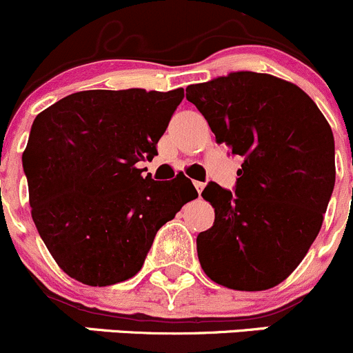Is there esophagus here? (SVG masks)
I'll return each instance as SVG.
<instances>
[{
  "label": "esophagus",
  "instance_id": "esophagus-1",
  "mask_svg": "<svg viewBox=\"0 0 353 353\" xmlns=\"http://www.w3.org/2000/svg\"><path fill=\"white\" fill-rule=\"evenodd\" d=\"M194 188H196L198 194H199V196H201V191H203V188H205V183H199V181H194Z\"/></svg>",
  "mask_w": 353,
  "mask_h": 353
}]
</instances>
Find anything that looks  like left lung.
Listing matches in <instances>:
<instances>
[{"label": "left lung", "instance_id": "obj_1", "mask_svg": "<svg viewBox=\"0 0 353 353\" xmlns=\"http://www.w3.org/2000/svg\"><path fill=\"white\" fill-rule=\"evenodd\" d=\"M216 143L244 157L232 191L208 183L215 222L196 237L201 268L234 290L279 285L304 259L334 188V140L305 92L254 71L190 85Z\"/></svg>", "mask_w": 353, "mask_h": 353}]
</instances>
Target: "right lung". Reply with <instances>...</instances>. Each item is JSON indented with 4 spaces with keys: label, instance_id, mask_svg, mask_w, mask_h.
<instances>
[{
    "label": "right lung",
    "instance_id": "1",
    "mask_svg": "<svg viewBox=\"0 0 353 353\" xmlns=\"http://www.w3.org/2000/svg\"><path fill=\"white\" fill-rule=\"evenodd\" d=\"M183 88L85 90L42 110L22 162L37 232L61 270L92 287L137 275L155 234L198 196L188 177L157 183V155Z\"/></svg>",
    "mask_w": 353,
    "mask_h": 353
}]
</instances>
